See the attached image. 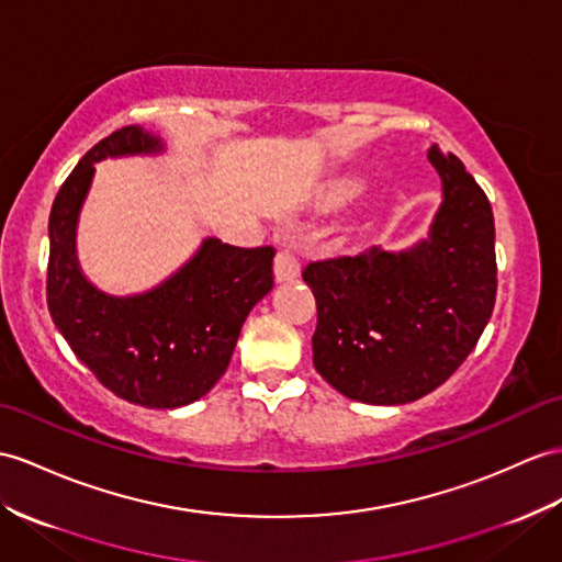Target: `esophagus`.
<instances>
[{"mask_svg":"<svg viewBox=\"0 0 562 562\" xmlns=\"http://www.w3.org/2000/svg\"><path fill=\"white\" fill-rule=\"evenodd\" d=\"M300 277V262L293 250H279L277 259H273V279L277 283H291Z\"/></svg>","mask_w":562,"mask_h":562,"instance_id":"34e87169","label":"esophagus"}]
</instances>
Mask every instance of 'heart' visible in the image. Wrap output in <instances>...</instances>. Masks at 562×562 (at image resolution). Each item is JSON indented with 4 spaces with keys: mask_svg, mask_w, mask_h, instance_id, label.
Instances as JSON below:
<instances>
[{
    "mask_svg": "<svg viewBox=\"0 0 562 562\" xmlns=\"http://www.w3.org/2000/svg\"><path fill=\"white\" fill-rule=\"evenodd\" d=\"M364 188H367V183L360 176H355V173L336 176L317 190V195H314V207L324 210V212L338 210V207H344V204H348L350 200L362 195Z\"/></svg>",
    "mask_w": 562,
    "mask_h": 562,
    "instance_id": "1",
    "label": "heart"
}]
</instances>
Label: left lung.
Wrapping results in <instances>:
<instances>
[{"instance_id":"left-lung-1","label":"left lung","mask_w":562,"mask_h":562,"mask_svg":"<svg viewBox=\"0 0 562 562\" xmlns=\"http://www.w3.org/2000/svg\"><path fill=\"white\" fill-rule=\"evenodd\" d=\"M427 157L441 178L427 238L303 271L317 300L314 369L350 401H419L464 362L494 312L491 204L456 155Z\"/></svg>"}]
</instances>
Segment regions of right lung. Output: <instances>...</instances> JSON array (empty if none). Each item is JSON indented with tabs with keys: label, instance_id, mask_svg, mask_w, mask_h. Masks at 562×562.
<instances>
[{
	"label": "right lung",
	"instance_id": "add662e5",
	"mask_svg": "<svg viewBox=\"0 0 562 562\" xmlns=\"http://www.w3.org/2000/svg\"><path fill=\"white\" fill-rule=\"evenodd\" d=\"M164 153L167 143L140 126L112 133L78 161L49 212L54 326L102 386L149 409L183 407L210 393L248 314L273 289V248L243 250L218 238H204L193 257L140 293L112 295L86 277L76 236L94 164Z\"/></svg>",
	"mask_w": 562,
	"mask_h": 562
}]
</instances>
